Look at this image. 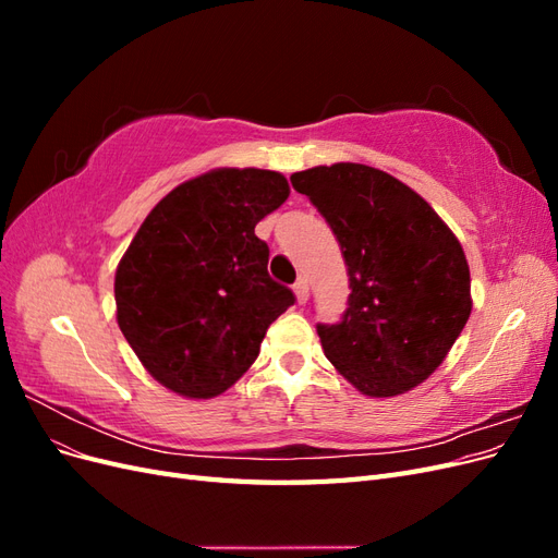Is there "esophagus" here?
<instances>
[{
	"instance_id": "34e87169",
	"label": "esophagus",
	"mask_w": 558,
	"mask_h": 558,
	"mask_svg": "<svg viewBox=\"0 0 558 558\" xmlns=\"http://www.w3.org/2000/svg\"><path fill=\"white\" fill-rule=\"evenodd\" d=\"M293 293H295L300 305H305L307 298H310V283H307L305 277H300V279L293 283Z\"/></svg>"
}]
</instances>
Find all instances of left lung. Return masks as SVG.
Wrapping results in <instances>:
<instances>
[{"label":"left lung","instance_id":"1","mask_svg":"<svg viewBox=\"0 0 558 558\" xmlns=\"http://www.w3.org/2000/svg\"><path fill=\"white\" fill-rule=\"evenodd\" d=\"M340 242L349 302L340 324H318L326 359L369 398L426 381L472 312L470 267L456 234L396 177L361 162L291 177Z\"/></svg>","mask_w":558,"mask_h":558}]
</instances>
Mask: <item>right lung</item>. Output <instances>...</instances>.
<instances>
[{"instance_id": "right-lung-1", "label": "right lung", "mask_w": 558, "mask_h": 558, "mask_svg": "<svg viewBox=\"0 0 558 558\" xmlns=\"http://www.w3.org/2000/svg\"><path fill=\"white\" fill-rule=\"evenodd\" d=\"M289 193L279 172L218 167L177 185L144 218L116 269V320L165 388L221 396L295 302L269 279V248L256 238Z\"/></svg>"}]
</instances>
